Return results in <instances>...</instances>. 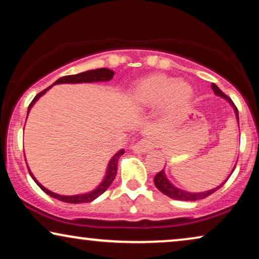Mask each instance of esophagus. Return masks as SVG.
Returning a JSON list of instances; mask_svg holds the SVG:
<instances>
[{
  "label": "esophagus",
  "mask_w": 259,
  "mask_h": 259,
  "mask_svg": "<svg viewBox=\"0 0 259 259\" xmlns=\"http://www.w3.org/2000/svg\"><path fill=\"white\" fill-rule=\"evenodd\" d=\"M155 144L157 141L153 137H145L143 139L138 141L137 144H134L133 146V151L136 153H145V152L151 151L152 148L155 147Z\"/></svg>",
  "instance_id": "esophagus-1"
}]
</instances>
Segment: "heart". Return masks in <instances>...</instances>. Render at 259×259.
<instances>
[{"instance_id":"heart-1","label":"heart","mask_w":259,"mask_h":259,"mask_svg":"<svg viewBox=\"0 0 259 259\" xmlns=\"http://www.w3.org/2000/svg\"><path fill=\"white\" fill-rule=\"evenodd\" d=\"M132 98L140 106H154L162 102L165 113L178 116L190 106L193 90L185 81L155 73L138 81L133 87Z\"/></svg>"}]
</instances>
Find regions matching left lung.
<instances>
[{"mask_svg": "<svg viewBox=\"0 0 259 259\" xmlns=\"http://www.w3.org/2000/svg\"><path fill=\"white\" fill-rule=\"evenodd\" d=\"M211 88H212V91L214 92V94H217V95H219V97L224 98V99H226V100L229 101V104L232 106L233 109H235V114L237 116V121H238V123H239L238 109H237L235 104H233V101L228 97V95L223 93V92L219 90V88L215 86L214 83L211 84ZM235 167H236V166H235ZM235 167H233V169L231 171V175H232V172L235 171ZM231 175H230V176H231ZM230 176H229V178H230ZM228 179H226L224 183H222L221 185H219L218 187H215V189H213V190L206 191V192L192 193V192H186V191H183V190L178 189V187H176L175 185H172V184L169 183V180L166 178V175H165L164 169H161V171L159 172L158 175H155V177H154V185L157 186V189L160 191L161 193L166 194V196L169 197V198H172V199H176V200H191V201H193V200L204 199V198H206L207 196H210V194L215 192V191H217L218 189H221V187L224 185L226 182H228Z\"/></svg>", "mask_w": 259, "mask_h": 259, "instance_id": "left-lung-1", "label": "left lung"}]
</instances>
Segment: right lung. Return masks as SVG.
<instances>
[{
	"label": "right lung",
	"instance_id": "right-lung-1",
	"mask_svg": "<svg viewBox=\"0 0 259 259\" xmlns=\"http://www.w3.org/2000/svg\"><path fill=\"white\" fill-rule=\"evenodd\" d=\"M113 75H114V72L111 69H107V68H98V69H93V70H87V72H83V73H80V74H75V75H67V76H62L60 77L55 81L54 83L52 84V86H49L48 88H46L45 91H42L41 93H38L36 97L33 99V101L30 102L29 107H28V113H29L30 108L33 107L35 102L38 100V98L42 97L46 92H47L49 88L54 86V84H59V83H81V82H98V81H109L113 79ZM28 116V114H27ZM123 154V150H120L118 153H115L113 155L111 160L108 162V166H107V171H106V176L104 180H102V183L99 185L97 189L91 191V192L88 193H83V194H75V196H60V194H56L54 192H52V191H49L46 189L41 185L40 183L37 182L36 179H35V177L33 176V173L30 172V169L28 168V171H29V175L31 176V178L34 179V182L37 184L38 187L46 192L49 196L55 198V199H59L61 201H65V203H70V204H79V203H90V201L97 199L99 196H101L102 193L105 192L106 190L108 189L109 185L113 183V180H114L115 176H116V171H118V160L119 158L121 157Z\"/></svg>",
	"mask_w": 259,
	"mask_h": 259
}]
</instances>
